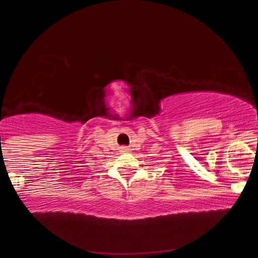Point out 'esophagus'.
Returning a JSON list of instances; mask_svg holds the SVG:
<instances>
[{"mask_svg": "<svg viewBox=\"0 0 258 258\" xmlns=\"http://www.w3.org/2000/svg\"><path fill=\"white\" fill-rule=\"evenodd\" d=\"M124 148H125V147H124Z\"/></svg>", "mask_w": 258, "mask_h": 258, "instance_id": "34e87169", "label": "esophagus"}]
</instances>
